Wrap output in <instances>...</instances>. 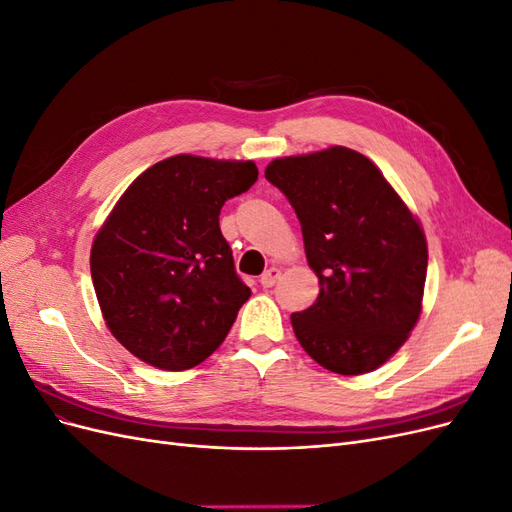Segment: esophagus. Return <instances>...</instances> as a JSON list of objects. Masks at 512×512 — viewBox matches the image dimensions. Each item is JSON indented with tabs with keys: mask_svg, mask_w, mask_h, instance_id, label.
Wrapping results in <instances>:
<instances>
[{
	"mask_svg": "<svg viewBox=\"0 0 512 512\" xmlns=\"http://www.w3.org/2000/svg\"><path fill=\"white\" fill-rule=\"evenodd\" d=\"M280 275H282V271L277 269V267L267 269L265 273L260 275V284H262V288H271V286H275V282L280 280Z\"/></svg>",
	"mask_w": 512,
	"mask_h": 512,
	"instance_id": "obj_1",
	"label": "esophagus"
}]
</instances>
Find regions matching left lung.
<instances>
[{"label": "left lung", "instance_id": "obj_1", "mask_svg": "<svg viewBox=\"0 0 512 512\" xmlns=\"http://www.w3.org/2000/svg\"><path fill=\"white\" fill-rule=\"evenodd\" d=\"M265 177L297 213L320 284L316 303L290 316L299 344L335 374L374 371L421 316V224L378 166L346 147L273 160Z\"/></svg>", "mask_w": 512, "mask_h": 512}]
</instances>
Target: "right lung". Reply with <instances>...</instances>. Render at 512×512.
<instances>
[{
    "instance_id": "add662e5",
    "label": "right lung",
    "mask_w": 512,
    "mask_h": 512,
    "mask_svg": "<svg viewBox=\"0 0 512 512\" xmlns=\"http://www.w3.org/2000/svg\"><path fill=\"white\" fill-rule=\"evenodd\" d=\"M254 162L173 156L117 200L91 245V280L117 342L166 371L203 363L250 299L220 230L228 198L252 188Z\"/></svg>"
}]
</instances>
